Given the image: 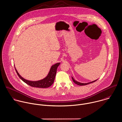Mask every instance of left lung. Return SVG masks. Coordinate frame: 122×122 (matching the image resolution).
Listing matches in <instances>:
<instances>
[{"label":"left lung","instance_id":"obj_1","mask_svg":"<svg viewBox=\"0 0 122 122\" xmlns=\"http://www.w3.org/2000/svg\"><path fill=\"white\" fill-rule=\"evenodd\" d=\"M71 78H72V81H73L75 84H77V85H80V86H84V85H87V84H90V83H93V82H95V81H97V80H95V81H91V82H87V83H81V82H79V81H75L72 77H71Z\"/></svg>","mask_w":122,"mask_h":122}]
</instances>
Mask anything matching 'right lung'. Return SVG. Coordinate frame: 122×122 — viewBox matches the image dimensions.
Returning <instances> with one entry per match:
<instances>
[{
  "mask_svg": "<svg viewBox=\"0 0 122 122\" xmlns=\"http://www.w3.org/2000/svg\"><path fill=\"white\" fill-rule=\"evenodd\" d=\"M60 64V62L56 63L55 64L52 65L49 71V72L47 75L43 79L37 81H31L27 80L24 78H23L18 72L16 70L15 67V70L17 73V75L18 77L22 80L24 82L26 83L27 85L33 86V87H40V88H47L49 86H50L53 83L54 81L57 69L58 67Z\"/></svg>",
  "mask_w": 122,
  "mask_h": 122,
  "instance_id": "add662e5",
  "label": "right lung"
}]
</instances>
